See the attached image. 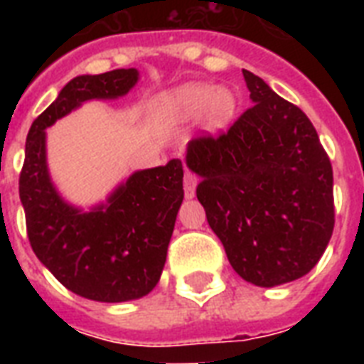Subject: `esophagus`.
I'll return each mask as SVG.
<instances>
[{"instance_id":"1","label":"esophagus","mask_w":364,"mask_h":364,"mask_svg":"<svg viewBox=\"0 0 364 364\" xmlns=\"http://www.w3.org/2000/svg\"><path fill=\"white\" fill-rule=\"evenodd\" d=\"M194 191H196V177L191 171H185V196L193 198Z\"/></svg>"}]
</instances>
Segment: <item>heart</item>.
Masks as SVG:
<instances>
[{
	"label": "heart",
	"instance_id": "1",
	"mask_svg": "<svg viewBox=\"0 0 364 364\" xmlns=\"http://www.w3.org/2000/svg\"><path fill=\"white\" fill-rule=\"evenodd\" d=\"M238 100L230 88L191 82L162 94L159 98L160 113L171 121H196L204 117L210 130H221L234 117Z\"/></svg>",
	"mask_w": 364,
	"mask_h": 364
}]
</instances>
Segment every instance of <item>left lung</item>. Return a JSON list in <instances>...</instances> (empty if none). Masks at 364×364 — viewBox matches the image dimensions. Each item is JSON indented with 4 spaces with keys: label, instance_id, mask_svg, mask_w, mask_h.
<instances>
[{
    "label": "left lung",
    "instance_id": "left-lung-1",
    "mask_svg": "<svg viewBox=\"0 0 364 364\" xmlns=\"http://www.w3.org/2000/svg\"><path fill=\"white\" fill-rule=\"evenodd\" d=\"M251 107L219 136L188 141L196 196L238 276L259 287L299 279L334 228L333 166L304 111L243 70Z\"/></svg>",
    "mask_w": 364,
    "mask_h": 364
}]
</instances>
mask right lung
<instances>
[{
    "instance_id": "add662e5",
    "label": "right lung",
    "mask_w": 364,
    "mask_h": 364,
    "mask_svg": "<svg viewBox=\"0 0 364 364\" xmlns=\"http://www.w3.org/2000/svg\"><path fill=\"white\" fill-rule=\"evenodd\" d=\"M137 77L130 68L71 79L26 137L18 193L31 249L65 289L98 302L141 299L159 283L183 202V164L136 171L105 204L82 211L50 181L45 130L82 102L124 96Z\"/></svg>"
}]
</instances>
